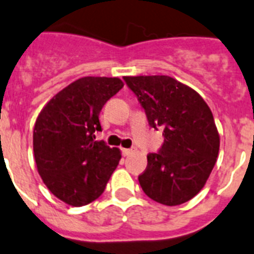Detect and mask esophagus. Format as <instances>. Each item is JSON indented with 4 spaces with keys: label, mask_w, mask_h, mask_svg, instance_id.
Wrapping results in <instances>:
<instances>
[{
    "label": "esophagus",
    "mask_w": 254,
    "mask_h": 254,
    "mask_svg": "<svg viewBox=\"0 0 254 254\" xmlns=\"http://www.w3.org/2000/svg\"><path fill=\"white\" fill-rule=\"evenodd\" d=\"M121 152H123V154H124V156H129L130 153H133V149H131V148H123V149H121Z\"/></svg>",
    "instance_id": "obj_1"
}]
</instances>
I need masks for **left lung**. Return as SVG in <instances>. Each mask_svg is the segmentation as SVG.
Masks as SVG:
<instances>
[{
  "label": "left lung",
  "mask_w": 254,
  "mask_h": 254,
  "mask_svg": "<svg viewBox=\"0 0 254 254\" xmlns=\"http://www.w3.org/2000/svg\"><path fill=\"white\" fill-rule=\"evenodd\" d=\"M153 129H164V144L147 156L139 175L143 191L166 206L185 203L204 187L219 154L213 115L191 88L167 75L124 76Z\"/></svg>",
  "instance_id": "obj_1"
}]
</instances>
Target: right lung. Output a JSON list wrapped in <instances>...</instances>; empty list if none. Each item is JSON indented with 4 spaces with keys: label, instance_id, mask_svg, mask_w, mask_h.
I'll return each mask as SVG.
<instances>
[{
    "label": "right lung",
    "instance_id": "right-lung-1",
    "mask_svg": "<svg viewBox=\"0 0 254 254\" xmlns=\"http://www.w3.org/2000/svg\"><path fill=\"white\" fill-rule=\"evenodd\" d=\"M124 83L119 78L84 76L45 106L35 121L37 169L51 193L70 206L90 203L105 191L121 158L120 149L97 142L100 112Z\"/></svg>",
    "mask_w": 254,
    "mask_h": 254
}]
</instances>
